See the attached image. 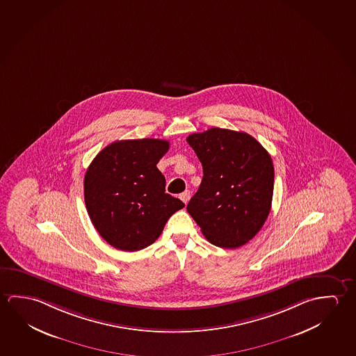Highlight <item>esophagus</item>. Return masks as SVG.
<instances>
[{
  "label": "esophagus",
  "mask_w": 356,
  "mask_h": 356,
  "mask_svg": "<svg viewBox=\"0 0 356 356\" xmlns=\"http://www.w3.org/2000/svg\"><path fill=\"white\" fill-rule=\"evenodd\" d=\"M180 198L182 200V202L187 204V202H188V200H190V191L186 190V191H184V193H180Z\"/></svg>",
  "instance_id": "1"
}]
</instances>
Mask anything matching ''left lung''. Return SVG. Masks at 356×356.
Segmentation results:
<instances>
[{
    "label": "left lung",
    "instance_id": "obj_1",
    "mask_svg": "<svg viewBox=\"0 0 356 356\" xmlns=\"http://www.w3.org/2000/svg\"><path fill=\"white\" fill-rule=\"evenodd\" d=\"M204 177L187 204L212 245L238 248L256 236L272 206L274 168L268 152L247 133L211 128L188 135Z\"/></svg>",
    "mask_w": 356,
    "mask_h": 356
}]
</instances>
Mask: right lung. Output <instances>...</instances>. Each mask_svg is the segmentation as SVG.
<instances>
[{
  "mask_svg": "<svg viewBox=\"0 0 356 356\" xmlns=\"http://www.w3.org/2000/svg\"><path fill=\"white\" fill-rule=\"evenodd\" d=\"M159 139L114 141L94 158L84 176V201L95 229L120 251L152 245L165 223L185 207L165 193L156 163L169 150Z\"/></svg>",
  "mask_w": 356,
  "mask_h": 356,
  "instance_id": "add662e5",
  "label": "right lung"
}]
</instances>
